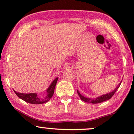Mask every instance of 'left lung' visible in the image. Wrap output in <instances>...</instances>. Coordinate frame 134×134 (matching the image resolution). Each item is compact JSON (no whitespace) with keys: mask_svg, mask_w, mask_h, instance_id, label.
Segmentation results:
<instances>
[{"mask_svg":"<svg viewBox=\"0 0 134 134\" xmlns=\"http://www.w3.org/2000/svg\"><path fill=\"white\" fill-rule=\"evenodd\" d=\"M121 82L119 83L118 87H116V88H115L113 91H111V92L107 93V94L102 95V96H100L98 97V98H94V99L86 98V97L82 96V95L79 93V91H78V90H77V93H78L79 96V97H80V98L82 100H83V101H85L86 102H88V103H92V104L100 103V102L105 101V100L110 99L111 97L113 96V94H115V93L116 92L117 90H118L119 87H120V85H121Z\"/></svg>","mask_w":134,"mask_h":134,"instance_id":"obj_1","label":"left lung"}]
</instances>
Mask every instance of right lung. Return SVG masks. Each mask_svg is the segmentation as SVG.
Here are the masks:
<instances>
[{
    "label": "right lung",
    "instance_id": "1",
    "mask_svg": "<svg viewBox=\"0 0 134 134\" xmlns=\"http://www.w3.org/2000/svg\"><path fill=\"white\" fill-rule=\"evenodd\" d=\"M58 77L55 79L46 90V93L38 96L35 93H21L14 91L16 94L24 101L32 104H41L49 101L54 94L55 87L57 82Z\"/></svg>",
    "mask_w": 134,
    "mask_h": 134
}]
</instances>
